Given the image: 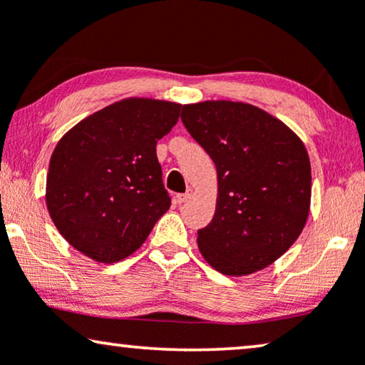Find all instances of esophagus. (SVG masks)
<instances>
[{
	"mask_svg": "<svg viewBox=\"0 0 365 365\" xmlns=\"http://www.w3.org/2000/svg\"><path fill=\"white\" fill-rule=\"evenodd\" d=\"M192 196V189H187L186 192H182V194H176V197H174V201H176L178 204H182V202H186L189 197Z\"/></svg>",
	"mask_w": 365,
	"mask_h": 365,
	"instance_id": "esophagus-1",
	"label": "esophagus"
}]
</instances>
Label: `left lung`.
<instances>
[{
    "mask_svg": "<svg viewBox=\"0 0 365 365\" xmlns=\"http://www.w3.org/2000/svg\"><path fill=\"white\" fill-rule=\"evenodd\" d=\"M181 121L216 164L212 221L197 231L204 259L226 276L267 267L296 242L311 204V163L286 124L252 104L182 106Z\"/></svg>",
    "mask_w": 365,
    "mask_h": 365,
    "instance_id": "obj_1",
    "label": "left lung"
}]
</instances>
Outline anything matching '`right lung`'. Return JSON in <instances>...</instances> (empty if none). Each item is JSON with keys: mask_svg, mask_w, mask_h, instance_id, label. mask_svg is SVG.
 <instances>
[{"mask_svg": "<svg viewBox=\"0 0 365 365\" xmlns=\"http://www.w3.org/2000/svg\"><path fill=\"white\" fill-rule=\"evenodd\" d=\"M181 106L124 99L63 136L46 181L49 216L63 237L98 262H118L146 241L171 206L156 156Z\"/></svg>", "mask_w": 365, "mask_h": 365, "instance_id": "1", "label": "right lung"}]
</instances>
